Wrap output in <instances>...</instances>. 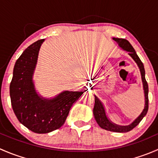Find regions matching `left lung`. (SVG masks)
Segmentation results:
<instances>
[{"mask_svg": "<svg viewBox=\"0 0 158 158\" xmlns=\"http://www.w3.org/2000/svg\"><path fill=\"white\" fill-rule=\"evenodd\" d=\"M123 50L127 51L128 52L129 56L135 60V63L138 65V68L140 69L141 76V80H142L143 89H144V108L143 109L142 112L140 114V115L136 119L133 121L132 123L128 125H118L113 123L107 117L106 109H105L104 106L102 102L98 99V97L95 95V106L93 108V114L95 117V121L98 123V125L101 127L102 128L105 130L110 131L114 132H128L132 130L134 128L137 126L140 123L143 118L146 115L148 110V82L145 79V71H144V65L142 62L141 61L138 56L137 55L135 49L133 48L130 43L127 40L122 39V38H112Z\"/></svg>", "mask_w": 158, "mask_h": 158, "instance_id": "obj_1", "label": "left lung"}]
</instances>
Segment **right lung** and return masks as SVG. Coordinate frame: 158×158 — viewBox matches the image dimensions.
Segmentation results:
<instances>
[{
	"label": "right lung",
	"instance_id": "1",
	"mask_svg": "<svg viewBox=\"0 0 158 158\" xmlns=\"http://www.w3.org/2000/svg\"><path fill=\"white\" fill-rule=\"evenodd\" d=\"M44 39L23 51L14 65L10 85L13 110L19 122L35 133L45 134L60 128L66 122L72 106L83 92L63 91L46 98L35 89L33 76Z\"/></svg>",
	"mask_w": 158,
	"mask_h": 158
}]
</instances>
